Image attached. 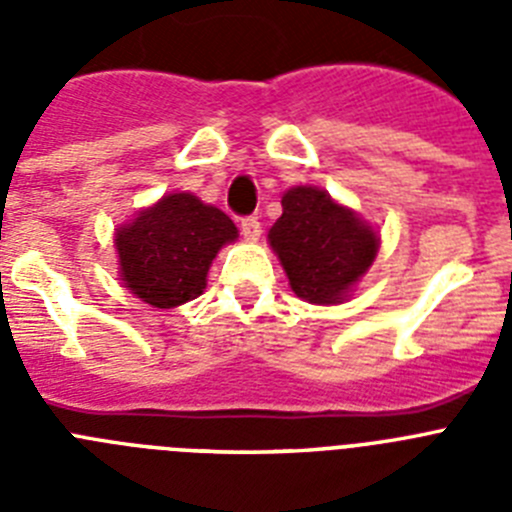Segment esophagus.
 Returning a JSON list of instances; mask_svg holds the SVG:
<instances>
[{"mask_svg": "<svg viewBox=\"0 0 512 512\" xmlns=\"http://www.w3.org/2000/svg\"><path fill=\"white\" fill-rule=\"evenodd\" d=\"M241 233H243V238H246V241H259V235H261L259 217H243Z\"/></svg>", "mask_w": 512, "mask_h": 512, "instance_id": "1", "label": "esophagus"}]
</instances>
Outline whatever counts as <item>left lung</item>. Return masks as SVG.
I'll return each instance as SVG.
<instances>
[{
    "label": "left lung",
    "instance_id": "8db88e82",
    "mask_svg": "<svg viewBox=\"0 0 512 512\" xmlns=\"http://www.w3.org/2000/svg\"><path fill=\"white\" fill-rule=\"evenodd\" d=\"M269 243L292 292L315 305L346 300L379 248L372 225L318 187L284 192L282 217L271 225Z\"/></svg>",
    "mask_w": 512,
    "mask_h": 512
}]
</instances>
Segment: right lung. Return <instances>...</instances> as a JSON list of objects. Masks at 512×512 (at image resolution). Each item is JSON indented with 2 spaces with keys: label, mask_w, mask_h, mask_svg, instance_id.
<instances>
[{
  "label": "right lung",
  "mask_w": 512,
  "mask_h": 512,
  "mask_svg": "<svg viewBox=\"0 0 512 512\" xmlns=\"http://www.w3.org/2000/svg\"><path fill=\"white\" fill-rule=\"evenodd\" d=\"M238 228L189 192L166 194L115 233L125 287L158 310L184 305L207 287V271Z\"/></svg>",
  "instance_id": "obj_1"
}]
</instances>
